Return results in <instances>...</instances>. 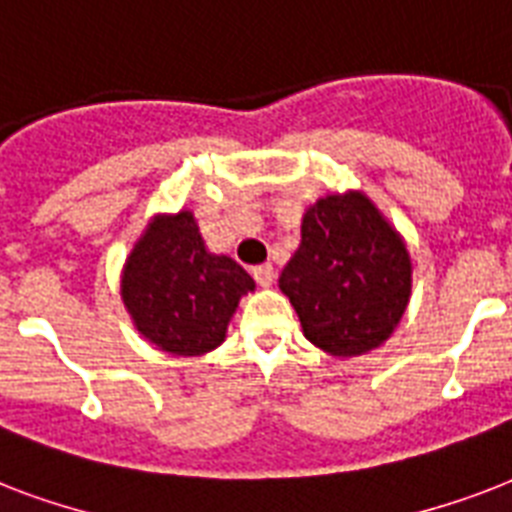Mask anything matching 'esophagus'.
I'll list each match as a JSON object with an SVG mask.
<instances>
[{
    "instance_id": "esophagus-1",
    "label": "esophagus",
    "mask_w": 512,
    "mask_h": 512,
    "mask_svg": "<svg viewBox=\"0 0 512 512\" xmlns=\"http://www.w3.org/2000/svg\"><path fill=\"white\" fill-rule=\"evenodd\" d=\"M255 281L260 287H273V281H276V271H273V265H257L255 271H252Z\"/></svg>"
}]
</instances>
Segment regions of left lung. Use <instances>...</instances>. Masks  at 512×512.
Here are the masks:
<instances>
[{"instance_id": "obj_1", "label": "left lung", "mask_w": 512, "mask_h": 512, "mask_svg": "<svg viewBox=\"0 0 512 512\" xmlns=\"http://www.w3.org/2000/svg\"><path fill=\"white\" fill-rule=\"evenodd\" d=\"M303 241L279 289L305 340L332 358L380 348L412 297V255L396 225L364 191L327 193L305 209Z\"/></svg>"}]
</instances>
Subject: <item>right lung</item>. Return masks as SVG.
Returning a JSON list of instances; mask_svg holds the SVG:
<instances>
[{
	"instance_id": "right-lung-1",
	"label": "right lung",
	"mask_w": 512,
	"mask_h": 512,
	"mask_svg": "<svg viewBox=\"0 0 512 512\" xmlns=\"http://www.w3.org/2000/svg\"><path fill=\"white\" fill-rule=\"evenodd\" d=\"M255 281L233 257L209 252L191 209L148 220L122 268L132 327L170 356H204L228 335Z\"/></svg>"
}]
</instances>
